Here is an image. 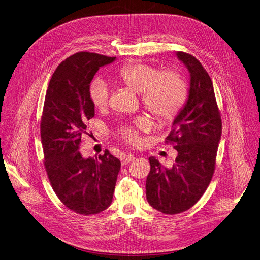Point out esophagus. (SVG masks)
<instances>
[{
  "label": "esophagus",
  "instance_id": "esophagus-1",
  "mask_svg": "<svg viewBox=\"0 0 260 260\" xmlns=\"http://www.w3.org/2000/svg\"><path fill=\"white\" fill-rule=\"evenodd\" d=\"M133 159H134V156H133L132 154H129V155H127L126 157H124V158L122 159V165H123V166H126V165H128L129 162H131Z\"/></svg>",
  "mask_w": 260,
  "mask_h": 260
}]
</instances>
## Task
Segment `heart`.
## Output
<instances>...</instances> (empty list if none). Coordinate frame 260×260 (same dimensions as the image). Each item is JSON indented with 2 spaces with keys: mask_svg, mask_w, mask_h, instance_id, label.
<instances>
[{
  "mask_svg": "<svg viewBox=\"0 0 260 260\" xmlns=\"http://www.w3.org/2000/svg\"><path fill=\"white\" fill-rule=\"evenodd\" d=\"M116 79L140 93L144 107L160 119H172L184 108L188 99V87L184 78L176 71L160 70L154 66L131 62L123 66L116 75ZM89 98L99 110H105L110 105L111 91L108 84L95 79L89 89ZM151 128V122L141 117L133 125L121 127L117 135L126 143L138 145L141 142L140 132Z\"/></svg>",
  "mask_w": 260,
  "mask_h": 260,
  "instance_id": "heart-1",
  "label": "heart"
}]
</instances>
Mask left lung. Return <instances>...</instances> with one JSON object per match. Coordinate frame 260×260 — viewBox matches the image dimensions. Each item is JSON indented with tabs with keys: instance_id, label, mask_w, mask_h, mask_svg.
I'll list each match as a JSON object with an SVG mask.
<instances>
[{
	"instance_id": "left-lung-1",
	"label": "left lung",
	"mask_w": 260,
	"mask_h": 260,
	"mask_svg": "<svg viewBox=\"0 0 260 260\" xmlns=\"http://www.w3.org/2000/svg\"><path fill=\"white\" fill-rule=\"evenodd\" d=\"M177 56L190 72V89L165 142L174 145L178 156L171 169L149 157L145 186L150 206L166 214L188 210L204 194L214 173L221 136L220 113L208 73L194 56L185 52Z\"/></svg>"
}]
</instances>
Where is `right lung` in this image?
<instances>
[{
	"instance_id": "right-lung-1",
	"label": "right lung",
	"mask_w": 260,
	"mask_h": 260,
	"mask_svg": "<svg viewBox=\"0 0 260 260\" xmlns=\"http://www.w3.org/2000/svg\"><path fill=\"white\" fill-rule=\"evenodd\" d=\"M116 57L79 52L63 61L54 72L46 93L41 120L44 165L60 201L72 211L92 215L113 200L120 160L108 149L98 157H82L81 136L94 117L90 82L100 67Z\"/></svg>"
}]
</instances>
